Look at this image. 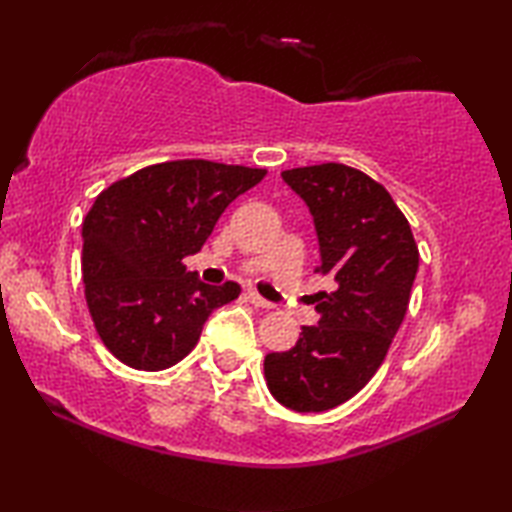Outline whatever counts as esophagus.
<instances>
[{"mask_svg":"<svg viewBox=\"0 0 512 512\" xmlns=\"http://www.w3.org/2000/svg\"><path fill=\"white\" fill-rule=\"evenodd\" d=\"M248 300H250V302H253V305H255V307H264V309H271V307H273V305H271V302H268L266 298H262V296H259V293H257V291H253V289H250V291H248Z\"/></svg>","mask_w":512,"mask_h":512,"instance_id":"1","label":"esophagus"}]
</instances>
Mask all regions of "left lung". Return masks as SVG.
<instances>
[{
  "label": "left lung",
  "mask_w": 512,
  "mask_h": 512,
  "mask_svg": "<svg viewBox=\"0 0 512 512\" xmlns=\"http://www.w3.org/2000/svg\"><path fill=\"white\" fill-rule=\"evenodd\" d=\"M314 216L323 275L318 325L298 343L264 359L268 391L287 409L329 411L375 375L409 309L418 246L391 194L366 173L339 162L282 171Z\"/></svg>",
  "instance_id": "obj_1"
}]
</instances>
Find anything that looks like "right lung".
Instances as JSON below:
<instances>
[{"instance_id":"obj_1","label":"right lung","mask_w":512,"mask_h":512,"mask_svg":"<svg viewBox=\"0 0 512 512\" xmlns=\"http://www.w3.org/2000/svg\"><path fill=\"white\" fill-rule=\"evenodd\" d=\"M264 169L178 160L117 180L83 221V282L94 327L119 361L164 370L192 352L212 311L239 296L237 282H201L183 259Z\"/></svg>"}]
</instances>
